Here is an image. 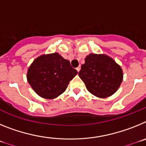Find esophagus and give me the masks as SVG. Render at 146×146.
Masks as SVG:
<instances>
[{"label": "esophagus", "instance_id": "obj_1", "mask_svg": "<svg viewBox=\"0 0 146 146\" xmlns=\"http://www.w3.org/2000/svg\"><path fill=\"white\" fill-rule=\"evenodd\" d=\"M80 69H81L80 66H79L77 67V69H77V72H80Z\"/></svg>", "mask_w": 146, "mask_h": 146}]
</instances>
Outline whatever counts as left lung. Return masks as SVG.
Listing matches in <instances>:
<instances>
[{
    "instance_id": "obj_1",
    "label": "left lung",
    "mask_w": 146,
    "mask_h": 146,
    "mask_svg": "<svg viewBox=\"0 0 146 146\" xmlns=\"http://www.w3.org/2000/svg\"><path fill=\"white\" fill-rule=\"evenodd\" d=\"M88 91L99 98L116 92L123 80V71L112 58L104 54H89L79 72Z\"/></svg>"
}]
</instances>
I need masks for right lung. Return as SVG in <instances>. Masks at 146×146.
<instances>
[{
	"instance_id": "right-lung-1",
	"label": "right lung",
	"mask_w": 146,
	"mask_h": 146,
	"mask_svg": "<svg viewBox=\"0 0 146 146\" xmlns=\"http://www.w3.org/2000/svg\"><path fill=\"white\" fill-rule=\"evenodd\" d=\"M77 71L58 52L40 55L28 68L27 80L38 96L47 99L64 92Z\"/></svg>"
}]
</instances>
